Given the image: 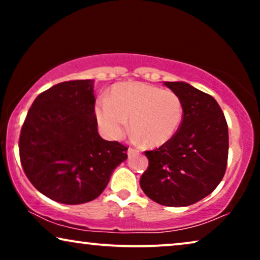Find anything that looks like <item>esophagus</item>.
Here are the masks:
<instances>
[{"instance_id":"1","label":"esophagus","mask_w":260,"mask_h":260,"mask_svg":"<svg viewBox=\"0 0 260 260\" xmlns=\"http://www.w3.org/2000/svg\"><path fill=\"white\" fill-rule=\"evenodd\" d=\"M138 152V150H135V149H133V148H129L127 149V156H133V155H135V154H137Z\"/></svg>"}]
</instances>
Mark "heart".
I'll list each match as a JSON object with an SVG mask.
<instances>
[{
    "instance_id": "heart-1",
    "label": "heart",
    "mask_w": 260,
    "mask_h": 260,
    "mask_svg": "<svg viewBox=\"0 0 260 260\" xmlns=\"http://www.w3.org/2000/svg\"><path fill=\"white\" fill-rule=\"evenodd\" d=\"M94 115L99 127L110 140H120L130 120L135 140L156 148L175 136L183 108L174 92L133 81L113 86L108 99L97 102Z\"/></svg>"
}]
</instances>
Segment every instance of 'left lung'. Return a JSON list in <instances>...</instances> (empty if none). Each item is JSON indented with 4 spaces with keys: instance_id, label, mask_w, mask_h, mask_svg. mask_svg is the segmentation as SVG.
<instances>
[{
    "instance_id": "1",
    "label": "left lung",
    "mask_w": 260,
    "mask_h": 260,
    "mask_svg": "<svg viewBox=\"0 0 260 260\" xmlns=\"http://www.w3.org/2000/svg\"><path fill=\"white\" fill-rule=\"evenodd\" d=\"M181 99L183 118L169 142L145 151L148 169L141 188L148 198L168 207L202 200L221 182L229 157V127L218 102L184 81H165Z\"/></svg>"
}]
</instances>
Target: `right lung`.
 I'll return each mask as SVG.
<instances>
[{"label":"right lung","instance_id":"add662e5","mask_svg":"<svg viewBox=\"0 0 260 260\" xmlns=\"http://www.w3.org/2000/svg\"><path fill=\"white\" fill-rule=\"evenodd\" d=\"M94 80L56 84L35 99L20 135V158L33 186L65 205L86 204L127 158L118 142L98 134Z\"/></svg>","mask_w":260,"mask_h":260}]
</instances>
